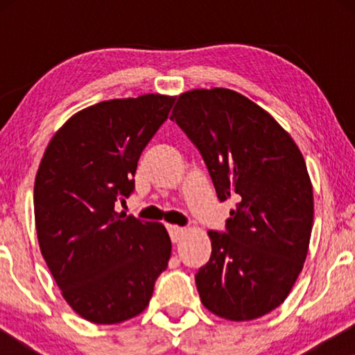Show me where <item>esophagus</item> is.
I'll return each mask as SVG.
<instances>
[{"label":"esophagus","instance_id":"obj_1","mask_svg":"<svg viewBox=\"0 0 355 355\" xmlns=\"http://www.w3.org/2000/svg\"><path fill=\"white\" fill-rule=\"evenodd\" d=\"M168 232H169V237H171L173 242H179V241L182 239V236H184L182 227L174 226V225H169L168 226Z\"/></svg>","mask_w":355,"mask_h":355}]
</instances>
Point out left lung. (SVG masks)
I'll use <instances>...</instances> for the list:
<instances>
[{
	"mask_svg": "<svg viewBox=\"0 0 355 355\" xmlns=\"http://www.w3.org/2000/svg\"><path fill=\"white\" fill-rule=\"evenodd\" d=\"M171 121L200 152L220 202H237L211 257L196 273L202 304L245 322L288 297L307 257L313 191L291 135L254 101L227 89L182 94Z\"/></svg>",
	"mask_w": 355,
	"mask_h": 355,
	"instance_id": "left-lung-1",
	"label": "left lung"
}]
</instances>
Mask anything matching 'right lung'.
<instances>
[{"label":"right lung","mask_w":355,"mask_h":355,"mask_svg":"<svg viewBox=\"0 0 355 355\" xmlns=\"http://www.w3.org/2000/svg\"><path fill=\"white\" fill-rule=\"evenodd\" d=\"M174 98L142 95L79 111L55 134L33 187L43 259L66 302L98 324L147 309L166 270L171 239L159 223L116 213L135 189L142 150Z\"/></svg>","instance_id":"right-lung-1"}]
</instances>
